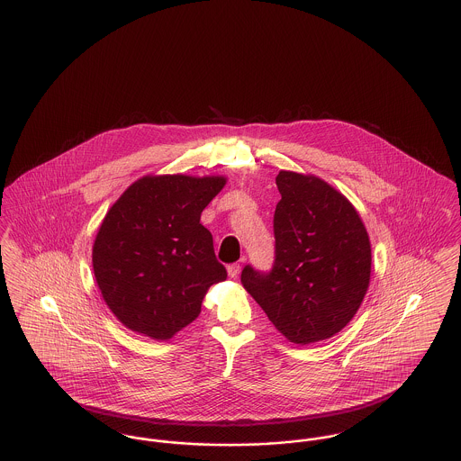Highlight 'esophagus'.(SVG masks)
Here are the masks:
<instances>
[{"label": "esophagus", "instance_id": "1", "mask_svg": "<svg viewBox=\"0 0 461 461\" xmlns=\"http://www.w3.org/2000/svg\"><path fill=\"white\" fill-rule=\"evenodd\" d=\"M240 265L239 263H233V265H230L228 267V276H230V279H237V276L240 274Z\"/></svg>", "mask_w": 461, "mask_h": 461}]
</instances>
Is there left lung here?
<instances>
[{
  "label": "left lung",
  "instance_id": "obj_1",
  "mask_svg": "<svg viewBox=\"0 0 461 461\" xmlns=\"http://www.w3.org/2000/svg\"><path fill=\"white\" fill-rule=\"evenodd\" d=\"M276 184L274 268L248 265L240 281L289 342L307 346L355 318L370 284V239L355 205L322 178L281 170Z\"/></svg>",
  "mask_w": 461,
  "mask_h": 461
}]
</instances>
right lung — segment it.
Instances as JSON below:
<instances>
[{
	"instance_id": "right-lung-1",
	"label": "right lung",
	"mask_w": 461,
	"mask_h": 461,
	"mask_svg": "<svg viewBox=\"0 0 461 461\" xmlns=\"http://www.w3.org/2000/svg\"><path fill=\"white\" fill-rule=\"evenodd\" d=\"M222 176H145L108 209L93 244V270L106 307L128 330L168 340L202 312L226 268L215 259L203 209Z\"/></svg>"
}]
</instances>
